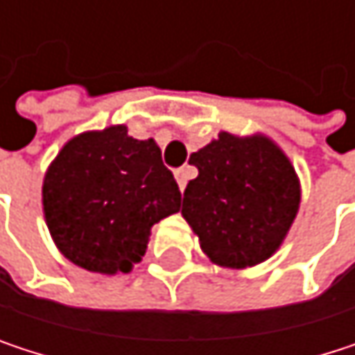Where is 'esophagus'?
<instances>
[{
    "instance_id": "1",
    "label": "esophagus",
    "mask_w": 355,
    "mask_h": 355,
    "mask_svg": "<svg viewBox=\"0 0 355 355\" xmlns=\"http://www.w3.org/2000/svg\"><path fill=\"white\" fill-rule=\"evenodd\" d=\"M175 178H177L178 189H180V191H184V187H187V180H189V166L177 168V171H175Z\"/></svg>"
}]
</instances>
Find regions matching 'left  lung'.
Here are the masks:
<instances>
[{
    "label": "left lung",
    "instance_id": "1",
    "mask_svg": "<svg viewBox=\"0 0 355 355\" xmlns=\"http://www.w3.org/2000/svg\"><path fill=\"white\" fill-rule=\"evenodd\" d=\"M189 162L197 178L182 197V218L211 263L245 269L282 247L300 207V180L284 150L263 133L220 131Z\"/></svg>",
    "mask_w": 355,
    "mask_h": 355
}]
</instances>
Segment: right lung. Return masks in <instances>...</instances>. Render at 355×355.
Returning a JSON list of instances; mask_svg holds the SVG:
<instances>
[{
	"label": "right lung",
	"mask_w": 355,
	"mask_h": 355,
	"mask_svg": "<svg viewBox=\"0 0 355 355\" xmlns=\"http://www.w3.org/2000/svg\"><path fill=\"white\" fill-rule=\"evenodd\" d=\"M180 207V191L154 139L125 125L71 137L42 180L53 243L73 265L103 275L129 273L146 254L154 224Z\"/></svg>",
	"instance_id": "1"
}]
</instances>
